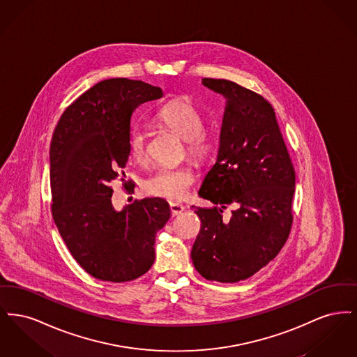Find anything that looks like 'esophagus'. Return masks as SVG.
<instances>
[{
  "mask_svg": "<svg viewBox=\"0 0 357 357\" xmlns=\"http://www.w3.org/2000/svg\"><path fill=\"white\" fill-rule=\"evenodd\" d=\"M170 210L171 214L175 217V215H179V214L183 213L185 206L183 204H175V202H170Z\"/></svg>",
  "mask_w": 357,
  "mask_h": 357,
  "instance_id": "1",
  "label": "esophagus"
}]
</instances>
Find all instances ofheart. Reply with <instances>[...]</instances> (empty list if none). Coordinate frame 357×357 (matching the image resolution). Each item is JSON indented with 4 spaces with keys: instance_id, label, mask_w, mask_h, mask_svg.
I'll return each instance as SVG.
<instances>
[{
    "instance_id": "obj_1",
    "label": "heart",
    "mask_w": 357,
    "mask_h": 357,
    "mask_svg": "<svg viewBox=\"0 0 357 357\" xmlns=\"http://www.w3.org/2000/svg\"><path fill=\"white\" fill-rule=\"evenodd\" d=\"M158 120L172 132L186 140L187 153L195 159H204L211 151L210 136L204 131V120L201 111L186 99L166 104L158 112ZM131 158L140 163L146 159V134L143 130L131 131L128 140ZM194 183V174L188 169H160L144 182V191L156 198L181 201Z\"/></svg>"
}]
</instances>
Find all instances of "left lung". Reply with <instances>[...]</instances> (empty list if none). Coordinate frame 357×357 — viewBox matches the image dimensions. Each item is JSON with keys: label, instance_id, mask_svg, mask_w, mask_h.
<instances>
[{"label": "left lung", "instance_id": "1", "mask_svg": "<svg viewBox=\"0 0 357 357\" xmlns=\"http://www.w3.org/2000/svg\"><path fill=\"white\" fill-rule=\"evenodd\" d=\"M225 99L220 147L197 207L201 231L192 264L208 281L238 282L268 265L288 239L296 175L272 105L261 95L225 79H202ZM231 204L230 219L222 208Z\"/></svg>", "mask_w": 357, "mask_h": 357}]
</instances>
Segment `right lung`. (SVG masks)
<instances>
[{"label":"right lung","instance_id":"obj_1","mask_svg":"<svg viewBox=\"0 0 357 357\" xmlns=\"http://www.w3.org/2000/svg\"><path fill=\"white\" fill-rule=\"evenodd\" d=\"M162 96L159 86L140 80L107 79L72 102L53 132V221L70 255L98 280L126 282L149 272L156 233L170 218L162 198L116 210L111 188L130 156L134 111Z\"/></svg>","mask_w":357,"mask_h":357}]
</instances>
